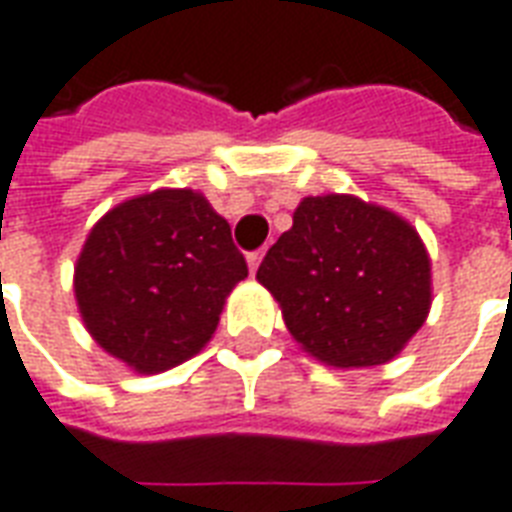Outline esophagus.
<instances>
[{
  "label": "esophagus",
  "instance_id": "obj_1",
  "mask_svg": "<svg viewBox=\"0 0 512 512\" xmlns=\"http://www.w3.org/2000/svg\"><path fill=\"white\" fill-rule=\"evenodd\" d=\"M263 255H266V249H257V252H249V255H246V263H249V271H252V274H255L257 266H260Z\"/></svg>",
  "mask_w": 512,
  "mask_h": 512
}]
</instances>
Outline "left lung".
I'll return each mask as SVG.
<instances>
[{
	"label": "left lung",
	"mask_w": 512,
	"mask_h": 512,
	"mask_svg": "<svg viewBox=\"0 0 512 512\" xmlns=\"http://www.w3.org/2000/svg\"><path fill=\"white\" fill-rule=\"evenodd\" d=\"M287 331L325 366L396 358L431 309V260L418 230L355 195L304 198L257 268Z\"/></svg>",
	"instance_id": "left-lung-1"
}]
</instances>
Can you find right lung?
<instances>
[{
    "instance_id": "add662e5",
    "label": "right lung",
    "mask_w": 512,
    "mask_h": 512,
    "mask_svg": "<svg viewBox=\"0 0 512 512\" xmlns=\"http://www.w3.org/2000/svg\"><path fill=\"white\" fill-rule=\"evenodd\" d=\"M249 274L230 225L195 189H154L111 208L75 263V301L102 350L138 374L198 355Z\"/></svg>"
}]
</instances>
